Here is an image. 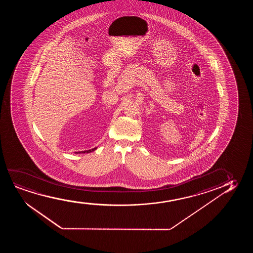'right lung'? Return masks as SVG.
I'll list each match as a JSON object with an SVG mask.
<instances>
[{
    "label": "right lung",
    "instance_id": "obj_1",
    "mask_svg": "<svg viewBox=\"0 0 253 253\" xmlns=\"http://www.w3.org/2000/svg\"><path fill=\"white\" fill-rule=\"evenodd\" d=\"M96 149V148L95 149H90V150H86V151H82V152H79V153H90L91 152V151H94Z\"/></svg>",
    "mask_w": 253,
    "mask_h": 253
}]
</instances>
